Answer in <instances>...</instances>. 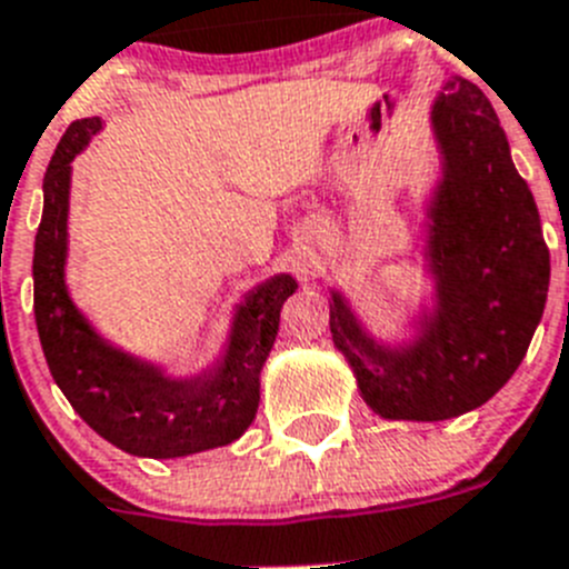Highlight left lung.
Listing matches in <instances>:
<instances>
[{"mask_svg": "<svg viewBox=\"0 0 569 569\" xmlns=\"http://www.w3.org/2000/svg\"><path fill=\"white\" fill-rule=\"evenodd\" d=\"M439 179L425 202L421 268L433 281L399 341L376 339L330 288V333L381 419L445 421L510 381L545 313L550 250L490 99L445 79L430 108Z\"/></svg>", "mask_w": 569, "mask_h": 569, "instance_id": "left-lung-1", "label": "left lung"}]
</instances>
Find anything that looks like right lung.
I'll return each instance as SVG.
<instances>
[{
  "label": "right lung",
  "mask_w": 569,
  "mask_h": 569,
  "mask_svg": "<svg viewBox=\"0 0 569 569\" xmlns=\"http://www.w3.org/2000/svg\"><path fill=\"white\" fill-rule=\"evenodd\" d=\"M102 130L88 116L64 130L44 173L42 222L33 241V313L50 376L104 441L142 459H179L239 439L259 410L261 367L279 333L281 305L296 293L290 273L256 284L236 305L224 350L199 373L162 365L104 339L70 299L68 210L73 159Z\"/></svg>",
  "instance_id": "1"
}]
</instances>
